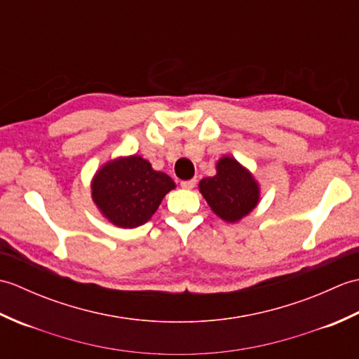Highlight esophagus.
<instances>
[{
  "label": "esophagus",
  "instance_id": "esophagus-1",
  "mask_svg": "<svg viewBox=\"0 0 359 359\" xmlns=\"http://www.w3.org/2000/svg\"><path fill=\"white\" fill-rule=\"evenodd\" d=\"M196 184H197L196 179H189V180H182L180 182L182 188H185V189H193L196 187Z\"/></svg>",
  "mask_w": 359,
  "mask_h": 359
}]
</instances>
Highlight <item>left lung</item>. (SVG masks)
Wrapping results in <instances>:
<instances>
[{"mask_svg": "<svg viewBox=\"0 0 359 359\" xmlns=\"http://www.w3.org/2000/svg\"><path fill=\"white\" fill-rule=\"evenodd\" d=\"M216 170V175L201 180V193L220 219L238 222L257 205L259 187L233 157L220 158Z\"/></svg>", "mask_w": 359, "mask_h": 359, "instance_id": "1", "label": "left lung"}]
</instances>
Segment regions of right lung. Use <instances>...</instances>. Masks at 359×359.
Returning <instances> with one entry per match:
<instances>
[{
  "label": "right lung",
  "mask_w": 359,
  "mask_h": 359,
  "mask_svg": "<svg viewBox=\"0 0 359 359\" xmlns=\"http://www.w3.org/2000/svg\"><path fill=\"white\" fill-rule=\"evenodd\" d=\"M175 184L170 175L154 171L140 156L106 163L93 180V199L102 215L120 228L148 222Z\"/></svg>",
  "instance_id": "1"
}]
</instances>
